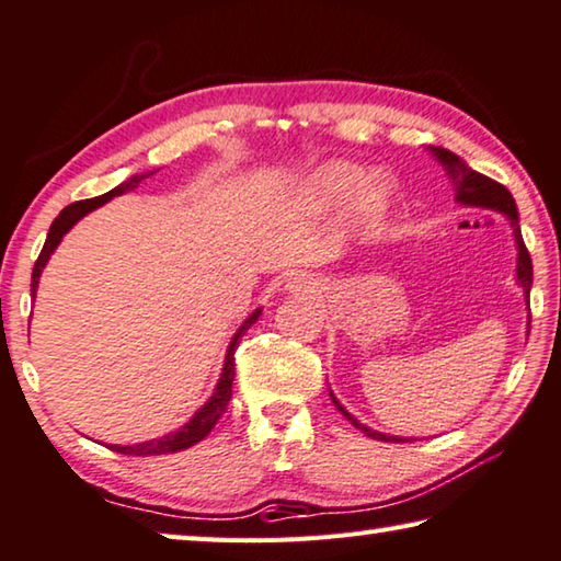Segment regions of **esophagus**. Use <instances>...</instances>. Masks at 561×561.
Masks as SVG:
<instances>
[{
    "label": "esophagus",
    "instance_id": "esophagus-1",
    "mask_svg": "<svg viewBox=\"0 0 561 561\" xmlns=\"http://www.w3.org/2000/svg\"><path fill=\"white\" fill-rule=\"evenodd\" d=\"M287 289L291 294H314L319 289V282L311 274H291L287 279Z\"/></svg>",
    "mask_w": 561,
    "mask_h": 561
}]
</instances>
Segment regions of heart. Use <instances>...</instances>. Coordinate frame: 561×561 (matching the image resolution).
<instances>
[{"instance_id":"heart-1","label":"heart","mask_w":561,"mask_h":561,"mask_svg":"<svg viewBox=\"0 0 561 561\" xmlns=\"http://www.w3.org/2000/svg\"><path fill=\"white\" fill-rule=\"evenodd\" d=\"M311 193L321 207H334L354 195L351 210L364 230H376L386 220L391 203V187L381 175L364 178V170L346 160L319 168L311 178Z\"/></svg>"}]
</instances>
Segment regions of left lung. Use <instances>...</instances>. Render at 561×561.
Returning <instances> with one entry per match:
<instances>
[{
	"instance_id": "8db88e82",
	"label": "left lung",
	"mask_w": 561,
	"mask_h": 561,
	"mask_svg": "<svg viewBox=\"0 0 561 561\" xmlns=\"http://www.w3.org/2000/svg\"><path fill=\"white\" fill-rule=\"evenodd\" d=\"M431 153L435 156V160L445 168V173L450 175L453 185H455V201L462 203V205H474V207H490V210H497L502 213L510 220L512 232H515V242H517V282L522 284V289L527 294V304H529V289H531V260H529V252L525 247V240H522V232H519V215H517V205H515V197L510 195V190L505 185H500L497 180H492L488 175L478 173V170L468 168L462 158H458L450 150L445 148H431ZM527 334H529V321H527ZM331 401L339 408L341 413H344L351 423L356 425L358 431H364L368 438H376V440H403V438H393V435H383V433H376L371 428H366V425H360L354 415H351L344 405H341L334 393H331Z\"/></svg>"
}]
</instances>
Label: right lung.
<instances>
[{
	"instance_id": "add662e5",
	"label": "right lung",
	"mask_w": 561,
	"mask_h": 561,
	"mask_svg": "<svg viewBox=\"0 0 561 561\" xmlns=\"http://www.w3.org/2000/svg\"><path fill=\"white\" fill-rule=\"evenodd\" d=\"M148 175L150 173L133 175V178L126 180V183H121L118 187H113L111 193H106V195L91 197V201H79V203H71L69 207H64V210L59 213V217H56V220L51 222L49 234H46V242H44V250L39 254V260H36V264H34V272H32V297L36 294V287H39L42 270L46 267V262H49V257L54 254L56 247H59L61 237L69 232L71 227L79 222L83 215H89L91 210H96V207H101L103 203H108L111 197L123 195V193H126V190L136 187L140 180L148 178ZM260 311L262 309L254 311V314L240 327V331H237V334L232 336L230 348H227V356H225L222 376H220V381H217L215 393L210 396V401H207L201 408V411H197L193 417H190V421L183 425V428L175 431V433H168V435H163V438L146 440V443H138V445H111V450L123 453V455H165V453L185 450V448H190V445L201 443L205 435L215 428V423L220 421V415L227 411V403H230V398H232V381H234V351H237V344H240V336L254 324V321H257Z\"/></svg>"
}]
</instances>
